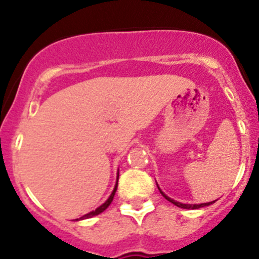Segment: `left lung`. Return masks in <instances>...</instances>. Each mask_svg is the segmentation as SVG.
<instances>
[{"mask_svg": "<svg viewBox=\"0 0 259 259\" xmlns=\"http://www.w3.org/2000/svg\"><path fill=\"white\" fill-rule=\"evenodd\" d=\"M156 185H158V184H156ZM158 189H159V192L161 193V195H163V197L165 198L166 200H169V202H170V203H173V204H174V205H177V207H179V208H184V209H199V208H203V207H208V205L213 204V203L215 202V200H213V202L202 203V204H184V203L177 202V200L171 199L170 197H168V195H166L165 193H164L163 190H161L160 188H159V185H158Z\"/></svg>", "mask_w": 259, "mask_h": 259, "instance_id": "obj_1", "label": "left lung"}]
</instances>
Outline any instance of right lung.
Masks as SVG:
<instances>
[{"instance_id": "right-lung-1", "label": "right lung", "mask_w": 259, "mask_h": 259, "mask_svg": "<svg viewBox=\"0 0 259 259\" xmlns=\"http://www.w3.org/2000/svg\"><path fill=\"white\" fill-rule=\"evenodd\" d=\"M117 182H119V171H117V178H116V183H115L114 190H113V192H111L110 197H109L108 199H106V202H105V203H103V204H101L100 207H98V208H96L95 210H93V211H90V213L85 214V215H82V217H81V218L76 219V221H82V219H89V218H93V217H95V215H98V214L103 213V211L105 210L106 208H108L109 205L111 204V202H113V199H114V195H115V193H116V189H117Z\"/></svg>"}]
</instances>
